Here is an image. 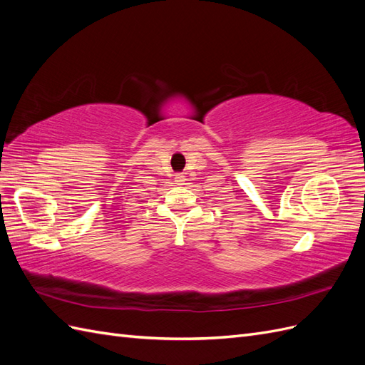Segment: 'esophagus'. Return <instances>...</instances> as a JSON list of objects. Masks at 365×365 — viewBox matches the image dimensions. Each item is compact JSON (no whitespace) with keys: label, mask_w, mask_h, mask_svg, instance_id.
I'll return each mask as SVG.
<instances>
[{"label":"esophagus","mask_w":365,"mask_h":365,"mask_svg":"<svg viewBox=\"0 0 365 365\" xmlns=\"http://www.w3.org/2000/svg\"><path fill=\"white\" fill-rule=\"evenodd\" d=\"M175 184L184 185V184H185V176L181 175V173H176V175H175Z\"/></svg>","instance_id":"obj_1"}]
</instances>
